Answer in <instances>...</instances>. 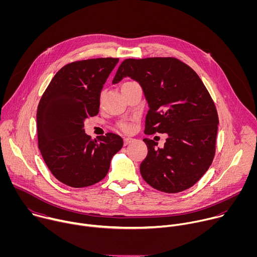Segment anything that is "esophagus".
I'll return each instance as SVG.
<instances>
[{
    "mask_svg": "<svg viewBox=\"0 0 257 257\" xmlns=\"http://www.w3.org/2000/svg\"><path fill=\"white\" fill-rule=\"evenodd\" d=\"M134 141V138H131V137H125L124 138V145H128L130 143H132Z\"/></svg>",
    "mask_w": 257,
    "mask_h": 257,
    "instance_id": "34e87169",
    "label": "esophagus"
}]
</instances>
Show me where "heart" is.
<instances>
[{
  "mask_svg": "<svg viewBox=\"0 0 257 257\" xmlns=\"http://www.w3.org/2000/svg\"><path fill=\"white\" fill-rule=\"evenodd\" d=\"M127 83H131V82H127ZM127 83H125V84H127ZM121 128H122L124 131H130V129H131L130 124H128V123H123V124H121Z\"/></svg>",
  "mask_w": 257,
  "mask_h": 257,
  "instance_id": "obj_1",
  "label": "heart"
}]
</instances>
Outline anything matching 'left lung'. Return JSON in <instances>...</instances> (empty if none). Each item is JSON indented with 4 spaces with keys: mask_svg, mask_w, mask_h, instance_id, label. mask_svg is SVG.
Segmentation results:
<instances>
[{
    "mask_svg": "<svg viewBox=\"0 0 257 257\" xmlns=\"http://www.w3.org/2000/svg\"><path fill=\"white\" fill-rule=\"evenodd\" d=\"M130 77L149 103L144 133H167L163 149L143 141L148 156L140 165L144 181L157 190H186L205 174L215 152L218 117L215 105L195 71L175 58L126 59L113 84Z\"/></svg>",
    "mask_w": 257,
    "mask_h": 257,
    "instance_id": "left-lung-1",
    "label": "left lung"
}]
</instances>
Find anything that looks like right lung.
<instances>
[{"label":"right lung","instance_id":"add662e5","mask_svg":"<svg viewBox=\"0 0 257 257\" xmlns=\"http://www.w3.org/2000/svg\"><path fill=\"white\" fill-rule=\"evenodd\" d=\"M119 59L98 58L61 68L43 94L36 113L39 149L52 174L65 185L87 187L102 180L121 136L107 133L92 140L84 121L99 111L100 92Z\"/></svg>","mask_w":257,"mask_h":257}]
</instances>
